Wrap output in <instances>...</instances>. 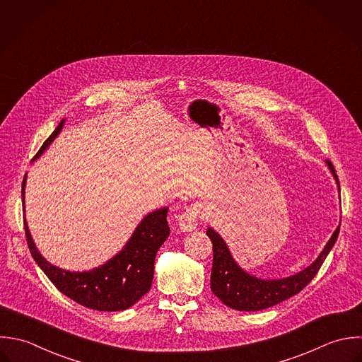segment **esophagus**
Masks as SVG:
<instances>
[{
	"instance_id": "1",
	"label": "esophagus",
	"mask_w": 362,
	"mask_h": 362,
	"mask_svg": "<svg viewBox=\"0 0 362 362\" xmlns=\"http://www.w3.org/2000/svg\"><path fill=\"white\" fill-rule=\"evenodd\" d=\"M204 209L201 205H191L189 208L185 209L184 214L178 216V226L182 232H192L199 221L204 219Z\"/></svg>"
}]
</instances>
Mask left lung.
<instances>
[{
  "label": "left lung",
  "instance_id": "left-lung-1",
  "mask_svg": "<svg viewBox=\"0 0 362 362\" xmlns=\"http://www.w3.org/2000/svg\"><path fill=\"white\" fill-rule=\"evenodd\" d=\"M326 164L340 191V182L333 164L329 160H326ZM339 232L340 226L334 230L319 257L305 269L286 278L262 279L244 271L235 261L226 241L216 230L209 228L206 235L214 244L211 289L226 306L241 312H257L281 303L299 293L313 279L337 240Z\"/></svg>",
  "mask_w": 362,
  "mask_h": 362
}]
</instances>
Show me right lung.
I'll return each mask as SVG.
<instances>
[{
	"mask_svg": "<svg viewBox=\"0 0 362 362\" xmlns=\"http://www.w3.org/2000/svg\"><path fill=\"white\" fill-rule=\"evenodd\" d=\"M64 122L66 119L60 122L54 132L46 139L40 150L33 157V161L39 158L57 137ZM25 185L26 174L22 181V206L29 251L40 269L62 293L94 310L118 312L133 306L150 291L154 275L156 254L160 245L170 236L167 206L146 215L121 251L105 264L83 272L67 271L46 261L36 248L25 218Z\"/></svg>",
	"mask_w": 362,
	"mask_h": 362,
	"instance_id": "obj_1",
	"label": "right lung"
}]
</instances>
